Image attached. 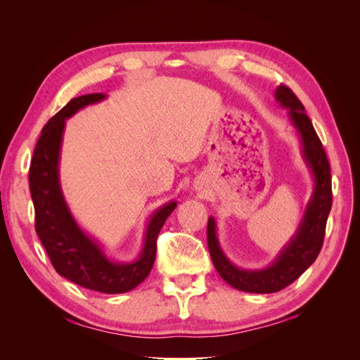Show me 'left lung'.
<instances>
[{
  "instance_id": "8db88e82",
  "label": "left lung",
  "mask_w": 360,
  "mask_h": 360,
  "mask_svg": "<svg viewBox=\"0 0 360 360\" xmlns=\"http://www.w3.org/2000/svg\"><path fill=\"white\" fill-rule=\"evenodd\" d=\"M276 101L288 110V115L302 139V153L314 176V192L304 210L296 234L281 250V254L263 270H245L236 267L225 257L217 242L213 217L207 222V245L210 257L221 278L231 287L246 292H276L296 281L317 259L326 233V222L332 209L330 165L321 141L315 132L304 106L287 85H279Z\"/></svg>"
}]
</instances>
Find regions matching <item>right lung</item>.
Segmentation results:
<instances>
[{"label":"right lung","mask_w":360,"mask_h":360,"mask_svg":"<svg viewBox=\"0 0 360 360\" xmlns=\"http://www.w3.org/2000/svg\"><path fill=\"white\" fill-rule=\"evenodd\" d=\"M105 94L94 93L72 99L41 129L30 167V192L36 212V231L57 274L84 288L106 294L126 292L143 282L156 258V242L176 201L158 209L147 225L144 248L134 263H115L86 236L73 219L64 201L58 160L66 118L84 106L101 102Z\"/></svg>","instance_id":"obj_1"}]
</instances>
